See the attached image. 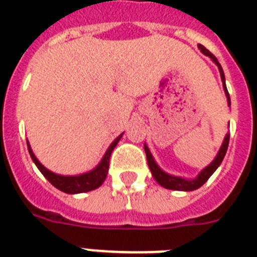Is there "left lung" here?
<instances>
[{
    "instance_id": "left-lung-1",
    "label": "left lung",
    "mask_w": 257,
    "mask_h": 257,
    "mask_svg": "<svg viewBox=\"0 0 257 257\" xmlns=\"http://www.w3.org/2000/svg\"><path fill=\"white\" fill-rule=\"evenodd\" d=\"M198 47L206 56H208V58L212 59L213 63H215V64L217 65V68H219L222 85H224V91H225L226 97H228V105H230V97H229V92H228V90H226L225 76H224V72H222L221 65H220V63L217 61V59L215 58V55H212V54H211V52L208 51L205 46L198 45ZM229 136L230 135H229V134H226L225 138H224V142H222L221 148H220L217 156L215 157V160H213L212 162H211L210 165L206 167V169L202 170V171L199 172L198 176H197L196 179H193V180H187V179L179 178V176H172V175L166 174L165 171H162V170L158 167V165L156 163V161H154L153 156H152V153H151V151L148 149V147H147V145H144V151H145V154H147V161H148V166H149V169H151L153 178L156 179L157 183L160 184V185H162L163 188H166V189L184 190V192H190V190L198 189V188H201L202 185H203V184H205L208 179H210L211 175L216 171V169L220 166V163H221L222 160H224L226 151H228Z\"/></svg>"
}]
</instances>
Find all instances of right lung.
I'll return each mask as SVG.
<instances>
[{
  "mask_svg": "<svg viewBox=\"0 0 257 257\" xmlns=\"http://www.w3.org/2000/svg\"><path fill=\"white\" fill-rule=\"evenodd\" d=\"M122 135H123V133L118 136L112 144L109 145L108 151L104 154L103 160L100 161V163H99L92 171L86 172V174L82 175H77V176H63V175H58L51 172L50 170H47L45 166H42L38 162V160L36 158L33 152H32L31 145H29L28 142H27V145H28L29 154H31L33 162L36 163V166L38 167L41 174L44 175L45 178H46L54 187L58 188L61 192L68 193V194H77V193H85L96 189V188H99L101 184L104 183V180H105L106 178V174H108L110 154H112L113 149L115 148V145L118 144V142L121 140Z\"/></svg>",
  "mask_w": 257,
  "mask_h": 257,
  "instance_id": "1",
  "label": "right lung"
}]
</instances>
